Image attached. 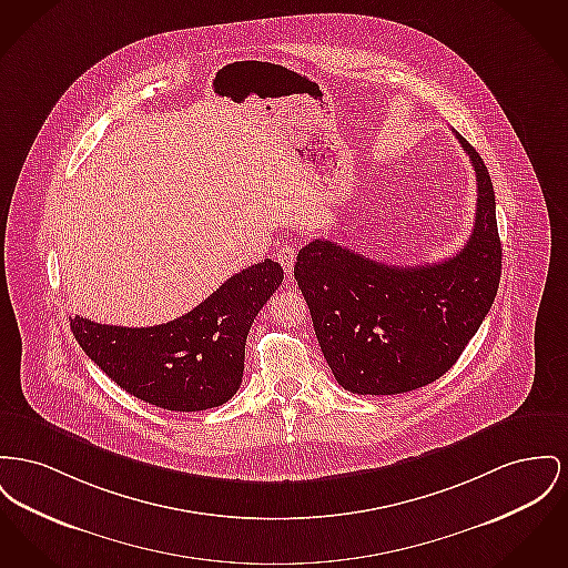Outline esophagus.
<instances>
[{
	"label": "esophagus",
	"mask_w": 568,
	"mask_h": 568,
	"mask_svg": "<svg viewBox=\"0 0 568 568\" xmlns=\"http://www.w3.org/2000/svg\"><path fill=\"white\" fill-rule=\"evenodd\" d=\"M276 260H278V264L283 266V270H285V274H287V276H292V272H294V262H296V248H294V246H290V244L281 246V248L276 251Z\"/></svg>",
	"instance_id": "1"
}]
</instances>
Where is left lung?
<instances>
[{
    "label": "left lung",
    "instance_id": "obj_1",
    "mask_svg": "<svg viewBox=\"0 0 568 568\" xmlns=\"http://www.w3.org/2000/svg\"><path fill=\"white\" fill-rule=\"evenodd\" d=\"M476 173L466 246L437 264L386 266L331 240L298 253L294 276L336 382L354 395H399L453 367L496 301L501 246L496 195L478 152L457 134Z\"/></svg>",
    "mask_w": 568,
    "mask_h": 568
}]
</instances>
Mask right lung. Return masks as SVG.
<instances>
[{
  "label": "right lung",
  "mask_w": 568,
  "mask_h": 568,
  "mask_svg": "<svg viewBox=\"0 0 568 568\" xmlns=\"http://www.w3.org/2000/svg\"><path fill=\"white\" fill-rule=\"evenodd\" d=\"M272 260L244 267L191 313L150 328L70 317L83 352L126 393L171 412H200L232 399L242 382L253 320L278 290Z\"/></svg>",
  "instance_id": "right-lung-1"
}]
</instances>
